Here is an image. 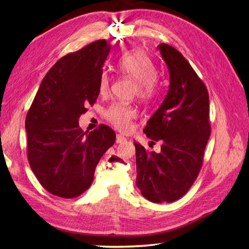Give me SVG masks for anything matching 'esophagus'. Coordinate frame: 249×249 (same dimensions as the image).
I'll use <instances>...</instances> for the list:
<instances>
[{
    "instance_id": "obj_1",
    "label": "esophagus",
    "mask_w": 249,
    "mask_h": 249,
    "mask_svg": "<svg viewBox=\"0 0 249 249\" xmlns=\"http://www.w3.org/2000/svg\"><path fill=\"white\" fill-rule=\"evenodd\" d=\"M115 141H116V143H124V142L126 141V138H124L122 135H116Z\"/></svg>"
}]
</instances>
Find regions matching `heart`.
I'll return each instance as SVG.
<instances>
[{"instance_id":"1","label":"heart","mask_w":249,"mask_h":249,"mask_svg":"<svg viewBox=\"0 0 249 249\" xmlns=\"http://www.w3.org/2000/svg\"><path fill=\"white\" fill-rule=\"evenodd\" d=\"M118 67L122 73L135 80L137 96L143 100L155 98L160 89L156 80L157 70L149 56L140 50L128 51L120 57ZM110 82V75L104 72L99 83L100 93H108ZM105 116L115 128L127 131L131 127V121L137 118V110L129 105L115 103L107 109Z\"/></svg>"}]
</instances>
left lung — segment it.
Returning a JSON list of instances; mask_svg holds the SVG:
<instances>
[{"label": "left lung", "mask_w": 249, "mask_h": 249, "mask_svg": "<svg viewBox=\"0 0 249 249\" xmlns=\"http://www.w3.org/2000/svg\"><path fill=\"white\" fill-rule=\"evenodd\" d=\"M169 71V89L143 131L161 141L160 153L135 142L137 187L154 203L182 198L201 170L211 135L209 93L188 61L172 46H158Z\"/></svg>", "instance_id": "1"}]
</instances>
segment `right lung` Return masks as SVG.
<instances>
[{"label": "right lung", "instance_id": "add662e5", "mask_svg": "<svg viewBox=\"0 0 249 249\" xmlns=\"http://www.w3.org/2000/svg\"><path fill=\"white\" fill-rule=\"evenodd\" d=\"M111 49L105 39L71 52L50 68L25 118L28 160L47 192L71 199L91 186L100 158L115 142L107 125L84 131L78 119L99 95Z\"/></svg>", "mask_w": 249, "mask_h": 249}]
</instances>
